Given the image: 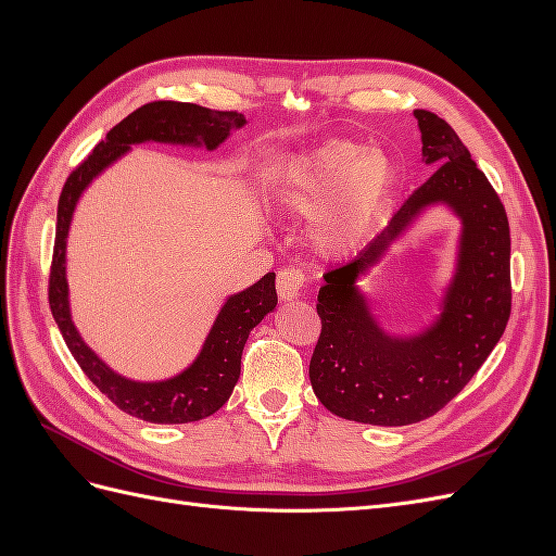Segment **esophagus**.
Returning <instances> with one entry per match:
<instances>
[{"instance_id": "esophagus-1", "label": "esophagus", "mask_w": 556, "mask_h": 556, "mask_svg": "<svg viewBox=\"0 0 556 556\" xmlns=\"http://www.w3.org/2000/svg\"><path fill=\"white\" fill-rule=\"evenodd\" d=\"M304 282L306 278L299 268H282L276 280L280 301H294L301 294V290H304Z\"/></svg>"}]
</instances>
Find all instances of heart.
<instances>
[{
	"label": "heart",
	"instance_id": "obj_1",
	"mask_svg": "<svg viewBox=\"0 0 556 556\" xmlns=\"http://www.w3.org/2000/svg\"><path fill=\"white\" fill-rule=\"evenodd\" d=\"M392 178L380 150L331 139L285 162L271 192L285 211L315 215L311 239L323 255L348 257L366 243Z\"/></svg>",
	"mask_w": 556,
	"mask_h": 556
}]
</instances>
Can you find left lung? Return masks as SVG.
<instances>
[{"instance_id": "obj_1", "label": "left lung", "mask_w": 556, "mask_h": 556, "mask_svg": "<svg viewBox=\"0 0 556 556\" xmlns=\"http://www.w3.org/2000/svg\"><path fill=\"white\" fill-rule=\"evenodd\" d=\"M427 182L403 201L392 223L357 260L325 274L317 294L323 319L311 357V384L319 403L352 422L403 427L445 408L506 331L510 290V227L496 190L470 160L454 129L431 111H415ZM443 203L463 220L458 271L440 319L422 334L401 340L381 331L367 311L356 278L429 205Z\"/></svg>"}]
</instances>
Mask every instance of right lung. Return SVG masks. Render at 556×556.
Returning a JSON list of instances; mask_svg holds the SVG:
<instances>
[{
	"label": "right lung",
	"mask_w": 556,
	"mask_h": 556,
	"mask_svg": "<svg viewBox=\"0 0 556 556\" xmlns=\"http://www.w3.org/2000/svg\"><path fill=\"white\" fill-rule=\"evenodd\" d=\"M243 125L245 117L237 111H213L188 102H150L129 113L123 123H117L106 134L104 141L94 146L92 153L66 178L58 201L55 248L48 280L50 311H53L62 339L72 350L83 374L117 408L131 417L146 419V422H197L225 406L241 376V355L248 333L278 304L276 274H266L248 290L231 294L225 301L199 357L182 374L160 382L129 380L111 371L80 339L72 323L70 285H66V237H70L72 215L92 178L102 174L117 157H123L134 143L160 141L206 146L208 150H215L229 137L231 129Z\"/></svg>",
	"instance_id": "add662e5"
}]
</instances>
